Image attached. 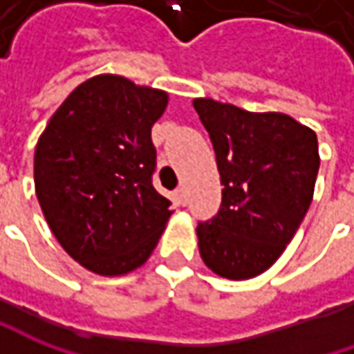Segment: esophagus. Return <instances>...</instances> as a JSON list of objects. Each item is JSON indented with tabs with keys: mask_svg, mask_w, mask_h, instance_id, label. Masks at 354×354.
Instances as JSON below:
<instances>
[{
	"mask_svg": "<svg viewBox=\"0 0 354 354\" xmlns=\"http://www.w3.org/2000/svg\"><path fill=\"white\" fill-rule=\"evenodd\" d=\"M175 198H177L179 205H187V187H185V185H181V187L175 191Z\"/></svg>",
	"mask_w": 354,
	"mask_h": 354,
	"instance_id": "esophagus-1",
	"label": "esophagus"
}]
</instances>
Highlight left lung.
<instances>
[{
    "label": "left lung",
    "mask_w": 354,
    "mask_h": 354,
    "mask_svg": "<svg viewBox=\"0 0 354 354\" xmlns=\"http://www.w3.org/2000/svg\"><path fill=\"white\" fill-rule=\"evenodd\" d=\"M193 106L225 187L218 212L197 226L201 258L223 278H254L281 256L311 205L317 136L279 112L256 114L211 98Z\"/></svg>",
    "instance_id": "8db88e82"
}]
</instances>
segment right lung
Segmentation results:
<instances>
[{"label": "right lung", "mask_w": 354, "mask_h": 354, "mask_svg": "<svg viewBox=\"0 0 354 354\" xmlns=\"http://www.w3.org/2000/svg\"><path fill=\"white\" fill-rule=\"evenodd\" d=\"M167 92L100 75L76 86L35 149V193L59 244L100 276L151 256L171 216L153 187L151 126Z\"/></svg>", "instance_id": "obj_1"}]
</instances>
